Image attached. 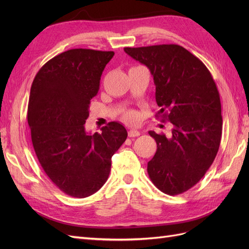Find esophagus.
I'll return each instance as SVG.
<instances>
[{"mask_svg":"<svg viewBox=\"0 0 249 249\" xmlns=\"http://www.w3.org/2000/svg\"><path fill=\"white\" fill-rule=\"evenodd\" d=\"M127 135H129V137H138L140 135V132L137 130H130L127 132Z\"/></svg>","mask_w":249,"mask_h":249,"instance_id":"esophagus-1","label":"esophagus"}]
</instances>
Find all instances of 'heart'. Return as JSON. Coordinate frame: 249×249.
Listing matches in <instances>:
<instances>
[{"label":"heart","instance_id":"b5f03b06","mask_svg":"<svg viewBox=\"0 0 249 249\" xmlns=\"http://www.w3.org/2000/svg\"><path fill=\"white\" fill-rule=\"evenodd\" d=\"M123 117H124V122L129 123V124H135V123H137V122H138V118H139V116H138V114H137V112H135V111H133V110L124 112Z\"/></svg>","mask_w":249,"mask_h":249}]
</instances>
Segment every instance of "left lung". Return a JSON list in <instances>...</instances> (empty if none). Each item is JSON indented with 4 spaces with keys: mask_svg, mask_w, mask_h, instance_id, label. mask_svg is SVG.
<instances>
[{
    "mask_svg": "<svg viewBox=\"0 0 249 249\" xmlns=\"http://www.w3.org/2000/svg\"><path fill=\"white\" fill-rule=\"evenodd\" d=\"M148 67L156 85V115L171 123V137L149 131L157 142L147 172L163 193L189 190L212 165L222 133L220 96L212 74L200 60L178 44L124 48Z\"/></svg>",
    "mask_w": 249,
    "mask_h": 249,
    "instance_id": "8db88e82",
    "label": "left lung"
}]
</instances>
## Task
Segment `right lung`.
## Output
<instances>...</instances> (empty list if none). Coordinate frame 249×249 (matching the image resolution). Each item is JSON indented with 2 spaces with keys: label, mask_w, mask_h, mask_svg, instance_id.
Listing matches in <instances>:
<instances>
[{
  "label": "right lung",
  "mask_w": 249,
  "mask_h": 249,
  "mask_svg": "<svg viewBox=\"0 0 249 249\" xmlns=\"http://www.w3.org/2000/svg\"><path fill=\"white\" fill-rule=\"evenodd\" d=\"M114 52L72 49L61 53L36 73L30 91L28 124L42 169L60 190L84 198L107 182L111 158L127 137L111 122L102 133L85 130L90 100Z\"/></svg>",
  "instance_id": "obj_1"
}]
</instances>
